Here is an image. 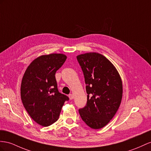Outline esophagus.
Listing matches in <instances>:
<instances>
[{
	"label": "esophagus",
	"instance_id": "34e87169",
	"mask_svg": "<svg viewBox=\"0 0 151 151\" xmlns=\"http://www.w3.org/2000/svg\"><path fill=\"white\" fill-rule=\"evenodd\" d=\"M69 98L70 99H73V95L72 94H69Z\"/></svg>",
	"mask_w": 151,
	"mask_h": 151
}]
</instances>
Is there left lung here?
<instances>
[{"label":"left lung","instance_id":"8db88e82","mask_svg":"<svg viewBox=\"0 0 151 151\" xmlns=\"http://www.w3.org/2000/svg\"><path fill=\"white\" fill-rule=\"evenodd\" d=\"M83 73L87 94L86 106L80 109L83 122L94 129L105 126L121 105L122 82L117 69L103 55L89 52L76 57Z\"/></svg>","mask_w":151,"mask_h":151}]
</instances>
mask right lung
<instances>
[{
    "instance_id": "add662e5",
    "label": "right lung",
    "mask_w": 151,
    "mask_h": 151,
    "mask_svg": "<svg viewBox=\"0 0 151 151\" xmlns=\"http://www.w3.org/2000/svg\"><path fill=\"white\" fill-rule=\"evenodd\" d=\"M67 59L63 53L43 55L34 59L22 78L20 94L25 110L42 126L56 122L67 96L58 91L55 73Z\"/></svg>"
}]
</instances>
